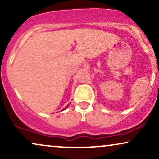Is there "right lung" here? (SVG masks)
<instances>
[{
	"label": "right lung",
	"instance_id": "1",
	"mask_svg": "<svg viewBox=\"0 0 159 159\" xmlns=\"http://www.w3.org/2000/svg\"><path fill=\"white\" fill-rule=\"evenodd\" d=\"M69 104H71V102H70V103H69ZM69 105H68V106H69ZM68 106H66V107H65V108H64V109H63V110H65V109H66V108H67V107H68ZM62 111H63V110H62Z\"/></svg>",
	"mask_w": 159,
	"mask_h": 159
}]
</instances>
